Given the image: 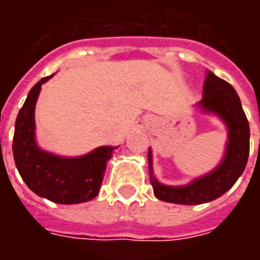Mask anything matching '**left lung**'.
Returning a JSON list of instances; mask_svg holds the SVG:
<instances>
[{
    "label": "left lung",
    "instance_id": "left-lung-1",
    "mask_svg": "<svg viewBox=\"0 0 260 260\" xmlns=\"http://www.w3.org/2000/svg\"><path fill=\"white\" fill-rule=\"evenodd\" d=\"M202 100L196 108L220 118L227 128V143L217 167L192 180L186 185H166L153 173V154L149 147V173L153 192L157 199L177 205H202L217 199L231 189L245 170L249 156V124L237 91L229 82L220 79L212 71L206 72Z\"/></svg>",
    "mask_w": 260,
    "mask_h": 260
}]
</instances>
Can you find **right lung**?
I'll return each mask as SVG.
<instances>
[{
	"label": "right lung",
	"instance_id": "add662e5",
	"mask_svg": "<svg viewBox=\"0 0 260 260\" xmlns=\"http://www.w3.org/2000/svg\"><path fill=\"white\" fill-rule=\"evenodd\" d=\"M53 76L43 78L31 87L16 117L12 143L15 164L36 195L61 205L83 203L99 195L107 161L118 146H100L83 156L67 157L37 145L35 108L42 85Z\"/></svg>",
	"mask_w": 260,
	"mask_h": 260
}]
</instances>
